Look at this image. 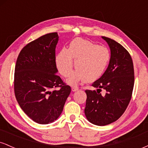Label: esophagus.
<instances>
[{
	"label": "esophagus",
	"mask_w": 148,
	"mask_h": 148,
	"mask_svg": "<svg viewBox=\"0 0 148 148\" xmlns=\"http://www.w3.org/2000/svg\"><path fill=\"white\" fill-rule=\"evenodd\" d=\"M78 90H79V87H78V86H73V87L72 88V90L73 92L77 91Z\"/></svg>",
	"instance_id": "34e87169"
}]
</instances>
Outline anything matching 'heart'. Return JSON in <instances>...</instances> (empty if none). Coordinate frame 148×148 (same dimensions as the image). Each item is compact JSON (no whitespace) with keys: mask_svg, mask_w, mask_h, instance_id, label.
<instances>
[{"mask_svg":"<svg viewBox=\"0 0 148 148\" xmlns=\"http://www.w3.org/2000/svg\"><path fill=\"white\" fill-rule=\"evenodd\" d=\"M108 49L82 39H75L69 49H62L56 58V63L61 75L68 77L72 72L74 60L77 70L67 80L68 84L75 85L81 81H96L104 73L109 63Z\"/></svg>","mask_w":148,"mask_h":148,"instance_id":"heart-1","label":"heart"}]
</instances>
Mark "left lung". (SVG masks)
I'll return each mask as SVG.
<instances>
[{
	"instance_id": "1",
	"label": "left lung",
	"mask_w": 148,
	"mask_h": 148,
	"mask_svg": "<svg viewBox=\"0 0 148 148\" xmlns=\"http://www.w3.org/2000/svg\"><path fill=\"white\" fill-rule=\"evenodd\" d=\"M111 50L106 70L92 86L97 90H86L84 112L90 123L104 126L116 121L126 110L134 84V64L130 53L112 39L101 37ZM106 92L101 94L102 90Z\"/></svg>"
}]
</instances>
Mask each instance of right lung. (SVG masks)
I'll use <instances>...</instances> for the list:
<instances>
[{
	"instance_id": "1",
	"label": "right lung",
	"mask_w": 148,
	"mask_h": 148,
	"mask_svg": "<svg viewBox=\"0 0 148 148\" xmlns=\"http://www.w3.org/2000/svg\"><path fill=\"white\" fill-rule=\"evenodd\" d=\"M57 33L46 34L25 45L14 70V94L23 112L35 123L47 125L59 118L70 86L57 75ZM59 87L58 90H50Z\"/></svg>"
}]
</instances>
